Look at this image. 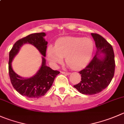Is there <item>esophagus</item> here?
Listing matches in <instances>:
<instances>
[{"mask_svg": "<svg viewBox=\"0 0 124 124\" xmlns=\"http://www.w3.org/2000/svg\"><path fill=\"white\" fill-rule=\"evenodd\" d=\"M62 74H66V75H69V74H70V73H69V72H66V71H62Z\"/></svg>", "mask_w": 124, "mask_h": 124, "instance_id": "34e87169", "label": "esophagus"}]
</instances>
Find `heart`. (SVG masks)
<instances>
[{
	"mask_svg": "<svg viewBox=\"0 0 124 124\" xmlns=\"http://www.w3.org/2000/svg\"><path fill=\"white\" fill-rule=\"evenodd\" d=\"M94 50V43L88 38L65 37L57 40L54 47L47 50L49 61L56 65L62 63L63 57L74 70H80L88 63Z\"/></svg>",
	"mask_w": 124,
	"mask_h": 124,
	"instance_id": "1",
	"label": "heart"
}]
</instances>
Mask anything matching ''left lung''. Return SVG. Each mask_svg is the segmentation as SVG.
I'll return each instance as SVG.
<instances>
[{"instance_id": "obj_1", "label": "left lung", "mask_w": 124, "mask_h": 124, "mask_svg": "<svg viewBox=\"0 0 124 124\" xmlns=\"http://www.w3.org/2000/svg\"><path fill=\"white\" fill-rule=\"evenodd\" d=\"M91 36L95 41L96 54L89 64L79 72L82 80L74 85L79 92L86 95L97 94L106 88L113 78L115 70L112 46L99 34L91 33ZM101 54L104 55L100 56Z\"/></svg>"}]
</instances>
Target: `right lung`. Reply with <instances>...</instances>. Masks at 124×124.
<instances>
[{"instance_id": "1", "label": "right lung", "mask_w": 124, "mask_h": 124, "mask_svg": "<svg viewBox=\"0 0 124 124\" xmlns=\"http://www.w3.org/2000/svg\"><path fill=\"white\" fill-rule=\"evenodd\" d=\"M45 33H33L19 39L13 45L9 51L8 70L11 82L13 87L21 95L30 98H39L46 94L52 86L59 71L53 70L46 65V61L43 57V63L39 70L33 77L23 78L17 75L12 68L11 62L14 56L18 53L20 47L25 43L34 45L45 57L48 42L45 41Z\"/></svg>"}]
</instances>
